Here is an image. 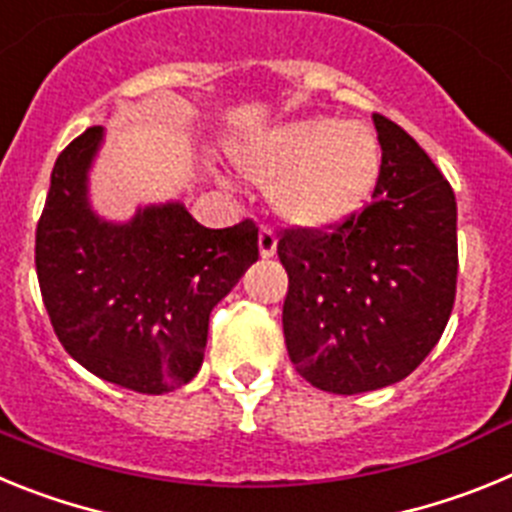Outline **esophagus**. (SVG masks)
<instances>
[{
  "label": "esophagus",
  "instance_id": "34e87169",
  "mask_svg": "<svg viewBox=\"0 0 512 512\" xmlns=\"http://www.w3.org/2000/svg\"><path fill=\"white\" fill-rule=\"evenodd\" d=\"M259 253H261V259H271L274 253H277V233L271 228H261L259 230Z\"/></svg>",
  "mask_w": 512,
  "mask_h": 512
}]
</instances>
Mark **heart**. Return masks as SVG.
Here are the masks:
<instances>
[{"mask_svg":"<svg viewBox=\"0 0 512 512\" xmlns=\"http://www.w3.org/2000/svg\"><path fill=\"white\" fill-rule=\"evenodd\" d=\"M238 166L248 179L271 187V205L282 220L325 230L364 207L382 156L361 122L312 115L266 130L241 148Z\"/></svg>","mask_w":512,"mask_h":512,"instance_id":"heart-1","label":"heart"}]
</instances>
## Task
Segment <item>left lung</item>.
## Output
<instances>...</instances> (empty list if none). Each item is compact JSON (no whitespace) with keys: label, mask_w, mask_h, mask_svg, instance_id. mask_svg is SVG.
Returning a JSON list of instances; mask_svg holds the SVG:
<instances>
[{"label":"left lung","mask_w":512,"mask_h":512,"mask_svg":"<svg viewBox=\"0 0 512 512\" xmlns=\"http://www.w3.org/2000/svg\"><path fill=\"white\" fill-rule=\"evenodd\" d=\"M382 166L372 205L333 233L287 230L282 325L289 359L318 390L359 395L431 354L456 297V200L428 153L374 115Z\"/></svg>","instance_id":"8db88e82"}]
</instances>
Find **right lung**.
<instances>
[{
  "mask_svg": "<svg viewBox=\"0 0 512 512\" xmlns=\"http://www.w3.org/2000/svg\"><path fill=\"white\" fill-rule=\"evenodd\" d=\"M94 125L56 158L35 233L40 295L58 341L99 379L164 395L194 379L217 302L259 259V228L200 225L179 200L107 220L89 197Z\"/></svg>",
  "mask_w": 512,
  "mask_h": 512,
  "instance_id": "1",
  "label": "right lung"
}]
</instances>
